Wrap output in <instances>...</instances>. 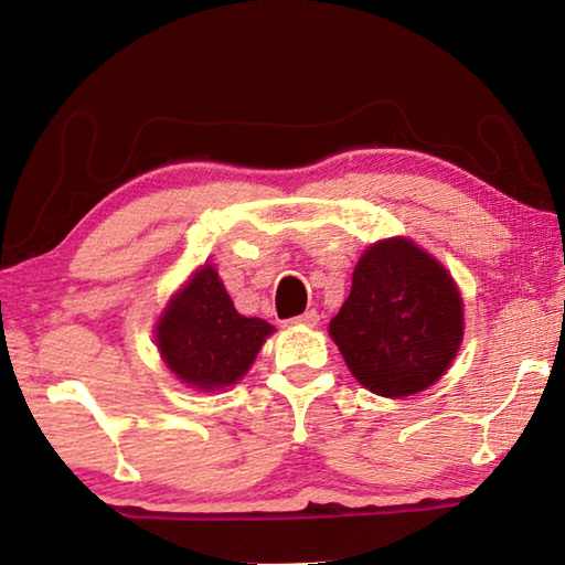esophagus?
<instances>
[{
    "label": "esophagus",
    "mask_w": 565,
    "mask_h": 565,
    "mask_svg": "<svg viewBox=\"0 0 565 565\" xmlns=\"http://www.w3.org/2000/svg\"><path fill=\"white\" fill-rule=\"evenodd\" d=\"M286 323H299V327H317L319 313L313 311V309H309V311H303L301 317H294V319H289Z\"/></svg>",
    "instance_id": "obj_1"
}]
</instances>
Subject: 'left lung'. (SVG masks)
Returning a JSON list of instances; mask_svg holds the SVG:
<instances>
[{"instance_id":"obj_1","label":"left lung","mask_w":565,"mask_h":565,"mask_svg":"<svg viewBox=\"0 0 565 565\" xmlns=\"http://www.w3.org/2000/svg\"><path fill=\"white\" fill-rule=\"evenodd\" d=\"M329 333L361 386L404 398L451 366L463 339V301L431 254L404 236L384 238L361 254Z\"/></svg>"}]
</instances>
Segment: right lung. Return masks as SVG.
<instances>
[{
  "mask_svg": "<svg viewBox=\"0 0 565 565\" xmlns=\"http://www.w3.org/2000/svg\"><path fill=\"white\" fill-rule=\"evenodd\" d=\"M274 327L234 309L212 264H204L171 296L157 323V347L171 374L191 388L214 391L236 384Z\"/></svg>",
  "mask_w": 565,
  "mask_h": 565,
  "instance_id": "right-lung-1",
  "label": "right lung"
}]
</instances>
